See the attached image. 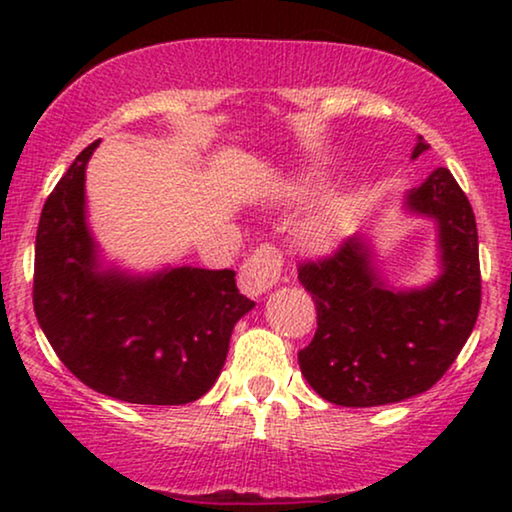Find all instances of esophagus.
Wrapping results in <instances>:
<instances>
[{"label": "esophagus", "mask_w": 512, "mask_h": 512, "mask_svg": "<svg viewBox=\"0 0 512 512\" xmlns=\"http://www.w3.org/2000/svg\"><path fill=\"white\" fill-rule=\"evenodd\" d=\"M282 275V254L270 244L256 249L240 270V289L249 298H261L277 284Z\"/></svg>", "instance_id": "34e87169"}]
</instances>
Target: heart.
<instances>
[{
    "mask_svg": "<svg viewBox=\"0 0 512 512\" xmlns=\"http://www.w3.org/2000/svg\"><path fill=\"white\" fill-rule=\"evenodd\" d=\"M317 191H319L317 184H303L296 188V198L310 200L317 195ZM335 237H338V214H335L333 209H328L326 214L317 216V219L307 223V228H305V240L317 249L331 247V244L335 242Z\"/></svg>",
    "mask_w": 512,
    "mask_h": 512,
    "instance_id": "b5f03b06",
    "label": "heart"
}]
</instances>
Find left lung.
Wrapping results in <instances>:
<instances>
[{"label":"left lung","mask_w":512,"mask_h":512,"mask_svg":"<svg viewBox=\"0 0 512 512\" xmlns=\"http://www.w3.org/2000/svg\"><path fill=\"white\" fill-rule=\"evenodd\" d=\"M426 149L417 137L412 160ZM403 212L436 226L438 275L429 284H389L363 233L298 270L317 305V333L298 352L300 373L328 403L373 408L424 394L452 366L478 319V228L450 170L438 167L410 188Z\"/></svg>","instance_id":"8db88e82"}]
</instances>
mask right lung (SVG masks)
Segmentation results:
<instances>
[{"mask_svg": "<svg viewBox=\"0 0 512 512\" xmlns=\"http://www.w3.org/2000/svg\"><path fill=\"white\" fill-rule=\"evenodd\" d=\"M83 149L41 209L34 314L60 361L104 396L184 405L214 387L237 321L254 300L233 270L165 265L130 272L104 258L88 223Z\"/></svg>", "mask_w": 512, "mask_h": 512, "instance_id": "obj_1", "label": "right lung"}]
</instances>
